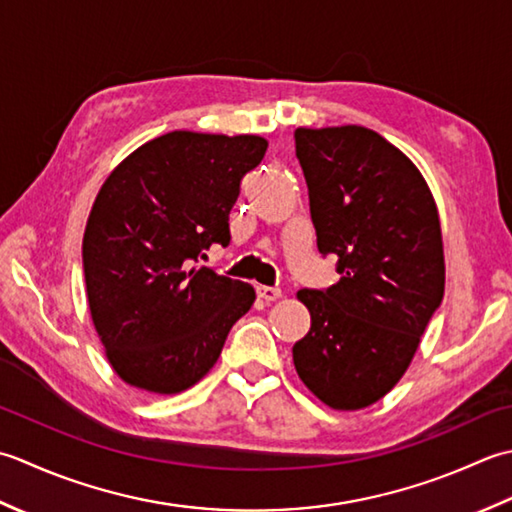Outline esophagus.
<instances>
[{
    "label": "esophagus",
    "instance_id": "1",
    "mask_svg": "<svg viewBox=\"0 0 512 512\" xmlns=\"http://www.w3.org/2000/svg\"><path fill=\"white\" fill-rule=\"evenodd\" d=\"M256 294L263 298V300H276V298H280V294H283V291H280L278 287H267V285H258L256 287Z\"/></svg>",
    "mask_w": 512,
    "mask_h": 512
}]
</instances>
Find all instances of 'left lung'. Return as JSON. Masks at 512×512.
<instances>
[{
    "instance_id": "left-lung-1",
    "label": "left lung",
    "mask_w": 512,
    "mask_h": 512,
    "mask_svg": "<svg viewBox=\"0 0 512 512\" xmlns=\"http://www.w3.org/2000/svg\"><path fill=\"white\" fill-rule=\"evenodd\" d=\"M318 252L340 280L300 289L311 329L294 344L300 380L340 411L378 402L413 360L444 296L437 207L415 165L360 125L294 132Z\"/></svg>"
}]
</instances>
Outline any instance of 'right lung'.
<instances>
[{
  "label": "right lung",
  "instance_id": "obj_1",
  "mask_svg": "<svg viewBox=\"0 0 512 512\" xmlns=\"http://www.w3.org/2000/svg\"><path fill=\"white\" fill-rule=\"evenodd\" d=\"M254 134L168 132L103 183L83 234L92 322L112 369L152 393L190 389L210 371L256 291L201 265L229 245V212L263 161Z\"/></svg>",
  "mask_w": 512,
  "mask_h": 512
}]
</instances>
